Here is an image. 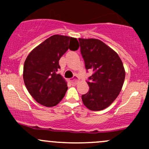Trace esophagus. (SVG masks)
Segmentation results:
<instances>
[{
	"mask_svg": "<svg viewBox=\"0 0 149 149\" xmlns=\"http://www.w3.org/2000/svg\"><path fill=\"white\" fill-rule=\"evenodd\" d=\"M70 81H71V83H77L78 82V78H77V76H75L73 79L70 80Z\"/></svg>",
	"mask_w": 149,
	"mask_h": 149,
	"instance_id": "obj_1",
	"label": "esophagus"
}]
</instances>
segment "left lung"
<instances>
[{
  "instance_id": "8db88e82",
  "label": "left lung",
  "mask_w": 149,
  "mask_h": 149,
  "mask_svg": "<svg viewBox=\"0 0 149 149\" xmlns=\"http://www.w3.org/2000/svg\"><path fill=\"white\" fill-rule=\"evenodd\" d=\"M85 69L93 71L89 78V91L82 95L84 105L91 111H101L111 104L123 88L125 71L113 49L102 40L79 38Z\"/></svg>"
}]
</instances>
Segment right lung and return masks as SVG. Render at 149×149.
Instances as JSON below:
<instances>
[{
	"mask_svg": "<svg viewBox=\"0 0 149 149\" xmlns=\"http://www.w3.org/2000/svg\"><path fill=\"white\" fill-rule=\"evenodd\" d=\"M79 47L76 38L54 35L29 53L24 65L23 78L27 90L38 103L47 107L57 105L67 91V83L60 74L59 61L68 49Z\"/></svg>",
	"mask_w": 149,
	"mask_h": 149,
	"instance_id": "right-lung-1",
	"label": "right lung"
}]
</instances>
